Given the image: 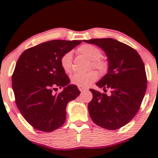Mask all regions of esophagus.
Here are the masks:
<instances>
[{"instance_id": "34e87169", "label": "esophagus", "mask_w": 158, "mask_h": 158, "mask_svg": "<svg viewBox=\"0 0 158 158\" xmlns=\"http://www.w3.org/2000/svg\"><path fill=\"white\" fill-rule=\"evenodd\" d=\"M78 88H79V90H80L81 92H83V91H85V90H88V88H85V87H81V86H79L78 87Z\"/></svg>"}]
</instances>
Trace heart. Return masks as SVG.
Here are the masks:
<instances>
[{"instance_id":"heart-1","label":"heart","mask_w":158,"mask_h":158,"mask_svg":"<svg viewBox=\"0 0 158 158\" xmlns=\"http://www.w3.org/2000/svg\"><path fill=\"white\" fill-rule=\"evenodd\" d=\"M77 52L85 56L88 59L91 60L92 66L97 68L100 72L106 71L107 64L105 61L100 59L102 57V52L97 47L91 44H82L77 49ZM60 64L64 71L66 73H70L72 71L73 66V55L71 52H68L61 56ZM98 73L95 70H91L86 73H75L71 77L72 84L78 87H88L97 80Z\"/></svg>"}]
</instances>
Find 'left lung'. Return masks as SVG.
Wrapping results in <instances>:
<instances>
[{
	"label": "left lung",
	"mask_w": 158,
	"mask_h": 158,
	"mask_svg": "<svg viewBox=\"0 0 158 158\" xmlns=\"http://www.w3.org/2000/svg\"><path fill=\"white\" fill-rule=\"evenodd\" d=\"M104 50L108 57V73L97 83L110 95L90 89L93 99L88 103L90 118L97 126L116 130L135 117L147 87L143 61L135 49L114 39L84 40Z\"/></svg>",
	"instance_id": "8db88e82"
}]
</instances>
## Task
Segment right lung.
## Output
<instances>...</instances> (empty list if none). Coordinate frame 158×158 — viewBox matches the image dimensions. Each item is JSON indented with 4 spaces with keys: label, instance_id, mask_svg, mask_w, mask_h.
<instances>
[{
    "label": "right lung",
    "instance_id": "add662e5",
    "mask_svg": "<svg viewBox=\"0 0 158 158\" xmlns=\"http://www.w3.org/2000/svg\"><path fill=\"white\" fill-rule=\"evenodd\" d=\"M81 41L52 40L22 52L12 77L19 111L35 129L50 132L64 124L66 107L80 94L61 68L60 59ZM64 87L61 93L52 90Z\"/></svg>",
    "mask_w": 158,
    "mask_h": 158
}]
</instances>
